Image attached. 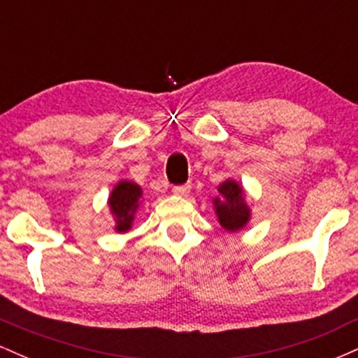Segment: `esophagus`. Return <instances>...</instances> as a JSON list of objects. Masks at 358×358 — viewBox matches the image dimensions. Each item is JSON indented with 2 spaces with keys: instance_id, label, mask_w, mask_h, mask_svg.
<instances>
[{
  "instance_id": "34e87169",
  "label": "esophagus",
  "mask_w": 358,
  "mask_h": 358,
  "mask_svg": "<svg viewBox=\"0 0 358 358\" xmlns=\"http://www.w3.org/2000/svg\"><path fill=\"white\" fill-rule=\"evenodd\" d=\"M190 188H192V185L190 183H187V185H176V187H173V193L175 195H187L188 192H190Z\"/></svg>"
}]
</instances>
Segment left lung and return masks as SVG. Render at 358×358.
Returning <instances> with one entry per match:
<instances>
[{
  "label": "left lung",
  "mask_w": 358,
  "mask_h": 358,
  "mask_svg": "<svg viewBox=\"0 0 358 358\" xmlns=\"http://www.w3.org/2000/svg\"><path fill=\"white\" fill-rule=\"evenodd\" d=\"M219 196L213 199V208L222 229L237 232L244 229L250 220V208L245 202V192L236 180L229 178L219 185Z\"/></svg>",
  "instance_id": "1"
}]
</instances>
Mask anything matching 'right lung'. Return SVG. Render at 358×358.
I'll use <instances>...</instances> for the list:
<instances>
[{
	"mask_svg": "<svg viewBox=\"0 0 358 358\" xmlns=\"http://www.w3.org/2000/svg\"><path fill=\"white\" fill-rule=\"evenodd\" d=\"M143 190L138 183L129 182V180H121L117 182L116 187L110 192L108 203L109 210L113 213L114 229L119 234H124L131 231L134 222V215H136L139 205H141Z\"/></svg>",
	"mask_w": 358,
	"mask_h": 358,
	"instance_id": "1",
	"label": "right lung"
}]
</instances>
